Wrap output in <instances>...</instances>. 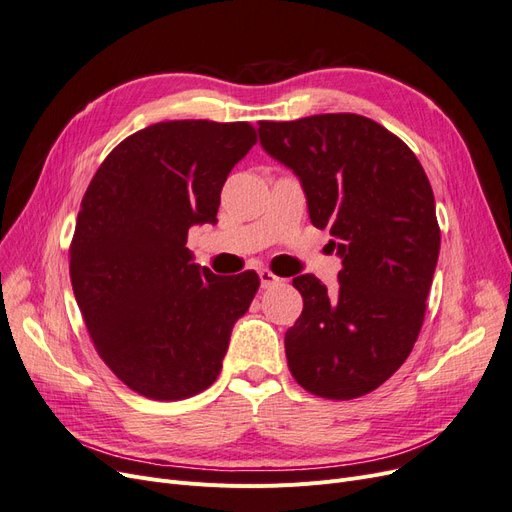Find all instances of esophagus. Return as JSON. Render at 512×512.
Segmentation results:
<instances>
[{"label":"esophagus","instance_id":"esophagus-1","mask_svg":"<svg viewBox=\"0 0 512 512\" xmlns=\"http://www.w3.org/2000/svg\"><path fill=\"white\" fill-rule=\"evenodd\" d=\"M258 275H260V284H262V288H271V286H275V284H280L282 282V277H277L273 271H269V269H260L258 271Z\"/></svg>","mask_w":512,"mask_h":512}]
</instances>
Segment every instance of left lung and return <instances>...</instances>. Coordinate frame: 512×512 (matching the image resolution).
Listing matches in <instances>:
<instances>
[{
	"label": "left lung",
	"mask_w": 512,
	"mask_h": 512,
	"mask_svg": "<svg viewBox=\"0 0 512 512\" xmlns=\"http://www.w3.org/2000/svg\"><path fill=\"white\" fill-rule=\"evenodd\" d=\"M260 143L292 168L309 220L342 256L339 288L299 275L303 312L286 331L290 374L324 399L367 395L404 365L425 320L440 254L436 200L399 136L354 113L260 121Z\"/></svg>",
	"instance_id": "obj_1"
}]
</instances>
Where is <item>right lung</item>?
<instances>
[{"mask_svg": "<svg viewBox=\"0 0 512 512\" xmlns=\"http://www.w3.org/2000/svg\"><path fill=\"white\" fill-rule=\"evenodd\" d=\"M247 121H162L108 153L83 196L70 280L100 359L134 393L177 401L215 382L254 271L215 275L185 247L215 222L222 185L256 145Z\"/></svg>", "mask_w": 512, "mask_h": 512, "instance_id": "add662e5", "label": "right lung"}]
</instances>
